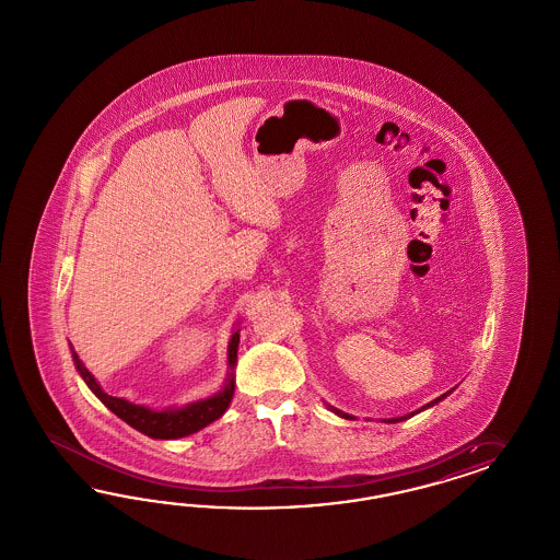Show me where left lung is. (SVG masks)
Listing matches in <instances>:
<instances>
[{
  "mask_svg": "<svg viewBox=\"0 0 560 560\" xmlns=\"http://www.w3.org/2000/svg\"><path fill=\"white\" fill-rule=\"evenodd\" d=\"M454 390H456V388H452V390H447L445 392V394H441L440 398H435V400L427 402V405H424V407L419 408V410H412V412H408V415H405V417H394V419H388L386 423H400V421H407V419H410V417H415V415H419V412H423V410H427V408L435 407L438 402H441L443 398H447V396H450V394H452V392ZM328 408H330V410H332L335 415H339V417H342V419H351V421L355 419L353 415H347V412H342V410H339V408L330 407V405H328Z\"/></svg>",
  "mask_w": 560,
  "mask_h": 560,
  "instance_id": "1",
  "label": "left lung"
}]
</instances>
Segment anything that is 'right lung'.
<instances>
[{
  "mask_svg": "<svg viewBox=\"0 0 560 560\" xmlns=\"http://www.w3.org/2000/svg\"><path fill=\"white\" fill-rule=\"evenodd\" d=\"M234 326L232 339L228 342V377L223 382L220 392H215L213 396L190 402L187 407L180 408H150L145 405H133L125 398H117L110 396L102 390L101 384L96 382V377L85 370L82 359L73 351L71 342V357L75 363V370L82 375L85 386L94 392V396L101 400L104 407L108 408L110 412H115L119 419L125 423L131 424L139 433L152 438V440H180L192 435L197 431L205 429L207 424L218 421L221 415L228 410L232 398H234V388H236V377H234V370L237 363V345H240V328Z\"/></svg>",
  "mask_w": 560,
  "mask_h": 560,
  "instance_id": "1",
  "label": "right lung"
}]
</instances>
